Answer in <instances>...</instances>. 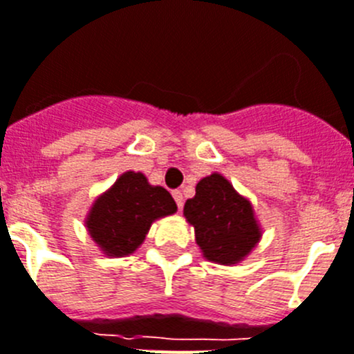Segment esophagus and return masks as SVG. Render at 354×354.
Segmentation results:
<instances>
[{"label": "esophagus", "instance_id": "1", "mask_svg": "<svg viewBox=\"0 0 354 354\" xmlns=\"http://www.w3.org/2000/svg\"><path fill=\"white\" fill-rule=\"evenodd\" d=\"M172 198H174V201H176L178 209H182V207H183V194H182V191H172Z\"/></svg>", "mask_w": 354, "mask_h": 354}]
</instances>
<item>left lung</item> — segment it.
<instances>
[{
	"mask_svg": "<svg viewBox=\"0 0 354 354\" xmlns=\"http://www.w3.org/2000/svg\"><path fill=\"white\" fill-rule=\"evenodd\" d=\"M183 216L194 227L203 257L212 263L237 264L261 239L252 203L218 172L200 180L194 198L185 201Z\"/></svg>",
	"mask_w": 354,
	"mask_h": 354,
	"instance_id": "left-lung-1",
	"label": "left lung"
}]
</instances>
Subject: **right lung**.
Listing matches in <instances>:
<instances>
[{
    "instance_id": "1",
    "label": "right lung",
    "mask_w": 354,
    "mask_h": 354,
    "mask_svg": "<svg viewBox=\"0 0 354 354\" xmlns=\"http://www.w3.org/2000/svg\"><path fill=\"white\" fill-rule=\"evenodd\" d=\"M176 210L163 187L151 185L142 172L127 171L95 200L86 228L104 254L124 257L144 243L153 221Z\"/></svg>"
}]
</instances>
